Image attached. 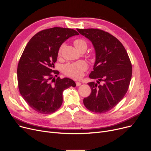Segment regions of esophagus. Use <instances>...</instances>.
<instances>
[{"label":"esophagus","mask_w":151,"mask_h":151,"mask_svg":"<svg viewBox=\"0 0 151 151\" xmlns=\"http://www.w3.org/2000/svg\"><path fill=\"white\" fill-rule=\"evenodd\" d=\"M76 86H80L81 85V83L80 82H76Z\"/></svg>","instance_id":"1"}]
</instances>
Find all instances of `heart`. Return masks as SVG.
I'll return each instance as SVG.
<instances>
[{
	"label": "heart",
	"instance_id": "1",
	"mask_svg": "<svg viewBox=\"0 0 151 151\" xmlns=\"http://www.w3.org/2000/svg\"><path fill=\"white\" fill-rule=\"evenodd\" d=\"M73 44L76 48L79 51H86L88 47L87 42L83 39L77 38L73 41ZM62 47L59 50V55H60ZM88 68L87 63L83 60H80L78 62L68 63L63 67V73L68 76L75 79L80 78L84 71Z\"/></svg>",
	"mask_w": 151,
	"mask_h": 151
}]
</instances>
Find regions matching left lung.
I'll list each match as a JSON object with an SVG mask.
<instances>
[{"instance_id": "left-lung-1", "label": "left lung", "mask_w": 151, "mask_h": 151, "mask_svg": "<svg viewBox=\"0 0 151 151\" xmlns=\"http://www.w3.org/2000/svg\"><path fill=\"white\" fill-rule=\"evenodd\" d=\"M92 43L96 59L89 75L91 93L83 100L92 112L104 113L113 108L128 91L132 75L131 61L124 46L111 34L99 29H77Z\"/></svg>"}]
</instances>
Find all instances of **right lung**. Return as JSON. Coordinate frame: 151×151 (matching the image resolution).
Here are the masks:
<instances>
[{"label":"right lung","instance_id":"obj_1","mask_svg":"<svg viewBox=\"0 0 151 151\" xmlns=\"http://www.w3.org/2000/svg\"><path fill=\"white\" fill-rule=\"evenodd\" d=\"M74 29L55 27L38 32L32 37L19 59L18 84L19 92L29 106L38 113L51 114L63 101L62 92L70 86L72 80L58 77L54 70L59 47L69 37L78 35Z\"/></svg>","mask_w":151,"mask_h":151}]
</instances>
